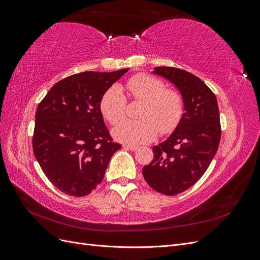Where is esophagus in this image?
Wrapping results in <instances>:
<instances>
[{
	"mask_svg": "<svg viewBox=\"0 0 260 260\" xmlns=\"http://www.w3.org/2000/svg\"><path fill=\"white\" fill-rule=\"evenodd\" d=\"M123 148L125 149H130V151H137L138 149V146L137 145H129V144H123L122 145Z\"/></svg>",
	"mask_w": 260,
	"mask_h": 260,
	"instance_id": "esophagus-1",
	"label": "esophagus"
}]
</instances>
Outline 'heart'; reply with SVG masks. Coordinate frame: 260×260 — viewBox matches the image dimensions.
<instances>
[{
    "label": "heart",
    "mask_w": 260,
    "mask_h": 260,
    "mask_svg": "<svg viewBox=\"0 0 260 260\" xmlns=\"http://www.w3.org/2000/svg\"><path fill=\"white\" fill-rule=\"evenodd\" d=\"M164 81L147 74L130 77L121 88L113 85L102 96L100 108L105 119L113 125L125 116V91L133 101L143 102L139 112L140 120H125L113 130L117 141L127 144H141L152 141L157 133L174 131L182 119L184 101L175 89H165Z\"/></svg>",
    "instance_id": "b5f03b06"
}]
</instances>
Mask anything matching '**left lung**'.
I'll use <instances>...</instances> for the list:
<instances>
[{"label": "left lung", "instance_id": "left-lung-1", "mask_svg": "<svg viewBox=\"0 0 260 260\" xmlns=\"http://www.w3.org/2000/svg\"><path fill=\"white\" fill-rule=\"evenodd\" d=\"M154 73L176 84L185 112L174 133L153 147L154 158L142 172L155 191L172 196L205 174L217 153L221 124L215 94L199 77L175 67H156Z\"/></svg>", "mask_w": 260, "mask_h": 260}]
</instances>
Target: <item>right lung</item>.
I'll list each match as a JSON object with an SVG mask.
<instances>
[{"mask_svg": "<svg viewBox=\"0 0 260 260\" xmlns=\"http://www.w3.org/2000/svg\"><path fill=\"white\" fill-rule=\"evenodd\" d=\"M128 69L84 72L55 83L36 113L32 148L44 175L69 196L90 194L104 178L112 156L121 148L101 113L103 94Z\"/></svg>", "mask_w": 260, "mask_h": 260, "instance_id": "add662e5", "label": "right lung"}]
</instances>
